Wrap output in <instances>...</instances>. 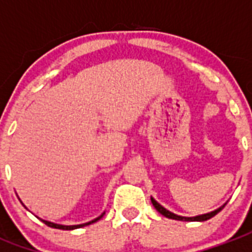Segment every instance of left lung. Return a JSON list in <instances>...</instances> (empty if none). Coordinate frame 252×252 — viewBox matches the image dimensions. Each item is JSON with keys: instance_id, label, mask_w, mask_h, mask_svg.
Segmentation results:
<instances>
[{"instance_id": "left-lung-1", "label": "left lung", "mask_w": 252, "mask_h": 252, "mask_svg": "<svg viewBox=\"0 0 252 252\" xmlns=\"http://www.w3.org/2000/svg\"><path fill=\"white\" fill-rule=\"evenodd\" d=\"M151 202H152V204H154L155 208H156V210H158V211H159L161 215L165 216V218H168V219H175V220H183V221H204V220H208V219H211L212 216H215L218 212H220L221 210H223V207L225 206V204H223V206L219 207L218 210H215V211L208 212V214H203V215L191 216V218H187V216L176 215V214H173V212L168 211V210H165L163 206H160L159 203L155 200L154 197H151Z\"/></svg>"}]
</instances>
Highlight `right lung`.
Wrapping results in <instances>:
<instances>
[{
	"label": "right lung",
	"instance_id": "obj_1",
	"mask_svg": "<svg viewBox=\"0 0 252 252\" xmlns=\"http://www.w3.org/2000/svg\"><path fill=\"white\" fill-rule=\"evenodd\" d=\"M104 214H105V212H102L101 215L98 216V218H96V219H93V220L88 221V223H83V224H76V225L56 224V223H52V221L44 220V219H41V221H42V223H45L46 225H49V227H52V228H59V230H74V228H80V227H84V225H89V224H92V223H94V221L100 220V219H101L102 216H104Z\"/></svg>",
	"mask_w": 252,
	"mask_h": 252
}]
</instances>
